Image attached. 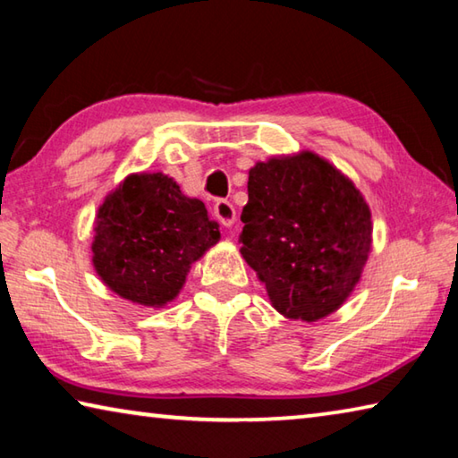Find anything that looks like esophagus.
Wrapping results in <instances>:
<instances>
[{
    "mask_svg": "<svg viewBox=\"0 0 458 458\" xmlns=\"http://www.w3.org/2000/svg\"><path fill=\"white\" fill-rule=\"evenodd\" d=\"M214 216L216 218H218V222L222 224V226H226V228H230L232 224L236 222V210H234V206L230 204L228 199H218L214 204Z\"/></svg>",
    "mask_w": 458,
    "mask_h": 458,
    "instance_id": "esophagus-1",
    "label": "esophagus"
}]
</instances>
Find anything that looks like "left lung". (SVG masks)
Instances as JSON below:
<instances>
[{
  "mask_svg": "<svg viewBox=\"0 0 458 458\" xmlns=\"http://www.w3.org/2000/svg\"><path fill=\"white\" fill-rule=\"evenodd\" d=\"M240 220V252L286 319H323L360 283L371 250L369 206L317 153L259 161Z\"/></svg>",
  "mask_w": 458,
  "mask_h": 458,
  "instance_id": "1",
  "label": "left lung"
}]
</instances>
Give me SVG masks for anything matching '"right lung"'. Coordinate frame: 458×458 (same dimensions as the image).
<instances>
[{
  "mask_svg": "<svg viewBox=\"0 0 458 458\" xmlns=\"http://www.w3.org/2000/svg\"><path fill=\"white\" fill-rule=\"evenodd\" d=\"M220 240L204 201L183 196L165 174H131L105 198L95 220L92 265L131 303L165 307L193 262Z\"/></svg>",
  "mask_w": 458,
  "mask_h": 458,
  "instance_id": "1",
  "label": "right lung"
}]
</instances>
